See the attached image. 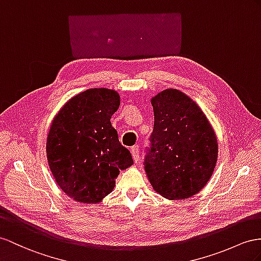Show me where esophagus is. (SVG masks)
<instances>
[{"mask_svg": "<svg viewBox=\"0 0 261 261\" xmlns=\"http://www.w3.org/2000/svg\"><path fill=\"white\" fill-rule=\"evenodd\" d=\"M139 153H140L139 145L132 146V148H131V154H132V158H133V160H135V162H136V163H138V162H139V159H140V156H139Z\"/></svg>", "mask_w": 261, "mask_h": 261, "instance_id": "34e87169", "label": "esophagus"}]
</instances>
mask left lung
Masks as SVG:
<instances>
[{
	"label": "left lung",
	"instance_id": "1",
	"mask_svg": "<svg viewBox=\"0 0 261 261\" xmlns=\"http://www.w3.org/2000/svg\"><path fill=\"white\" fill-rule=\"evenodd\" d=\"M154 125L144 170L153 190L174 200L192 197L211 178L217 162L215 132L197 103L177 89L151 99Z\"/></svg>",
	"mask_w": 261,
	"mask_h": 261
}]
</instances>
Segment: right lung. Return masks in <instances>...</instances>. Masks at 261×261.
Listing matches in <instances>:
<instances>
[{
  "mask_svg": "<svg viewBox=\"0 0 261 261\" xmlns=\"http://www.w3.org/2000/svg\"><path fill=\"white\" fill-rule=\"evenodd\" d=\"M119 106L116 90L92 88L70 98L51 121L46 141L49 169L59 188L76 202H101L120 171L133 164L110 121Z\"/></svg>",
  "mask_w": 261,
  "mask_h": 261,
  "instance_id": "1",
  "label": "right lung"
}]
</instances>
